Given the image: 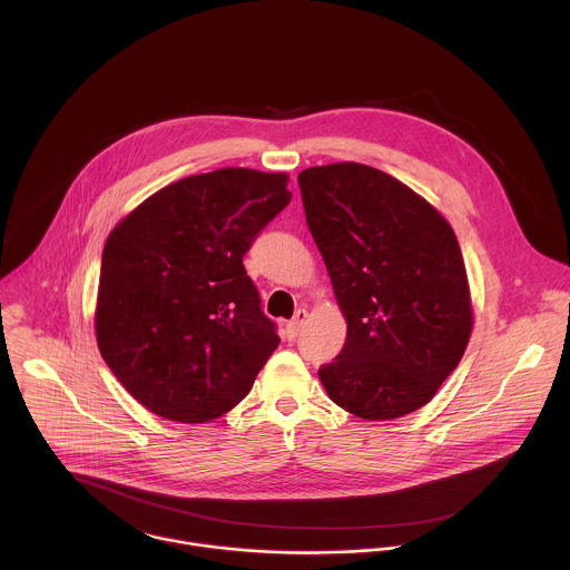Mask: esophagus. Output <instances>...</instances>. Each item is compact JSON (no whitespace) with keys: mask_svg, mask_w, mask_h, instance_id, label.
Instances as JSON below:
<instances>
[{"mask_svg":"<svg viewBox=\"0 0 570 570\" xmlns=\"http://www.w3.org/2000/svg\"><path fill=\"white\" fill-rule=\"evenodd\" d=\"M307 318H309V314H307L305 309H298V312L294 314V318L287 323V335H289V337H296L298 331L307 323Z\"/></svg>","mask_w":570,"mask_h":570,"instance_id":"esophagus-1","label":"esophagus"}]
</instances>
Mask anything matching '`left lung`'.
Returning <instances> with one entry per match:
<instances>
[{"mask_svg":"<svg viewBox=\"0 0 570 570\" xmlns=\"http://www.w3.org/2000/svg\"><path fill=\"white\" fill-rule=\"evenodd\" d=\"M346 342L318 371L333 404L366 421L425 406L461 362L474 309L448 219L393 175L360 163L298 173Z\"/></svg>","mask_w":570,"mask_h":570,"instance_id":"1","label":"left lung"}]
</instances>
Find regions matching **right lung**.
<instances>
[{"label":"right lung","mask_w":570,"mask_h":570,"mask_svg":"<svg viewBox=\"0 0 570 570\" xmlns=\"http://www.w3.org/2000/svg\"><path fill=\"white\" fill-rule=\"evenodd\" d=\"M287 173L219 168L177 179L109 233L94 331L127 393L206 423L249 393L278 346L244 254L292 199Z\"/></svg>","instance_id":"right-lung-1"}]
</instances>
